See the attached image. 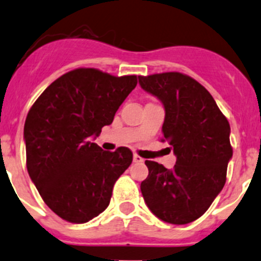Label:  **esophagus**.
<instances>
[{
	"label": "esophagus",
	"mask_w": 261,
	"mask_h": 261,
	"mask_svg": "<svg viewBox=\"0 0 261 261\" xmlns=\"http://www.w3.org/2000/svg\"><path fill=\"white\" fill-rule=\"evenodd\" d=\"M134 163H138V164H141V163H144V159L141 158V156H139V155H134Z\"/></svg>",
	"instance_id": "1"
}]
</instances>
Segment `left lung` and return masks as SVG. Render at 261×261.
I'll use <instances>...</instances> for the list:
<instances>
[{"label": "left lung", "mask_w": 261, "mask_h": 261, "mask_svg": "<svg viewBox=\"0 0 261 261\" xmlns=\"http://www.w3.org/2000/svg\"><path fill=\"white\" fill-rule=\"evenodd\" d=\"M145 91L165 108L164 139L176 155L166 169L146 160L149 176L141 182L145 202L153 215L175 225L199 219L223 190L232 156L230 125L210 92L180 72L139 76Z\"/></svg>", "instance_id": "8db88e82"}]
</instances>
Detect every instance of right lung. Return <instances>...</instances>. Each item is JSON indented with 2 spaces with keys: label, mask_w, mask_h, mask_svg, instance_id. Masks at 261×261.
Here are the masks:
<instances>
[{
  "label": "right lung",
  "mask_w": 261,
  "mask_h": 261,
  "mask_svg": "<svg viewBox=\"0 0 261 261\" xmlns=\"http://www.w3.org/2000/svg\"><path fill=\"white\" fill-rule=\"evenodd\" d=\"M136 84L135 75L76 68L52 82L27 114V171L45 204L68 223H87L102 213L133 163L127 147L103 151L92 140Z\"/></svg>",
  "instance_id": "add662e5"
}]
</instances>
